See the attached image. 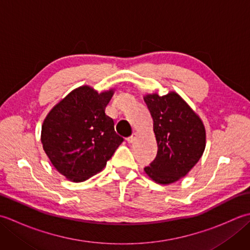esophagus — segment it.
<instances>
[{
    "label": "esophagus",
    "mask_w": 250,
    "mask_h": 250,
    "mask_svg": "<svg viewBox=\"0 0 250 250\" xmlns=\"http://www.w3.org/2000/svg\"><path fill=\"white\" fill-rule=\"evenodd\" d=\"M136 136H137V134L133 133L131 136H129L128 139H126V141H128V143H133L136 140Z\"/></svg>",
    "instance_id": "obj_1"
}]
</instances>
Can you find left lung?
<instances>
[{
    "mask_svg": "<svg viewBox=\"0 0 250 250\" xmlns=\"http://www.w3.org/2000/svg\"><path fill=\"white\" fill-rule=\"evenodd\" d=\"M153 120L158 152L144 169L159 184L167 185L184 177L205 149V129L201 119L175 92L144 98Z\"/></svg>",
    "mask_w": 250,
    "mask_h": 250,
    "instance_id": "1",
    "label": "left lung"
}]
</instances>
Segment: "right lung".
<instances>
[{
	"instance_id": "1",
	"label": "right lung",
	"mask_w": 250,
	"mask_h": 250,
	"mask_svg": "<svg viewBox=\"0 0 250 250\" xmlns=\"http://www.w3.org/2000/svg\"><path fill=\"white\" fill-rule=\"evenodd\" d=\"M113 91L98 93L88 86L66 95L47 115L42 144L57 171L75 183L84 182L105 167L124 137L105 114Z\"/></svg>"
}]
</instances>
